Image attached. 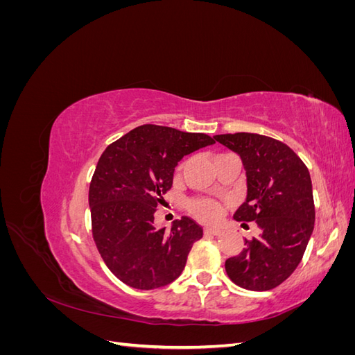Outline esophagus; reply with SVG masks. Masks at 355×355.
I'll use <instances>...</instances> for the list:
<instances>
[{
  "mask_svg": "<svg viewBox=\"0 0 355 355\" xmlns=\"http://www.w3.org/2000/svg\"><path fill=\"white\" fill-rule=\"evenodd\" d=\"M204 235H206V237H213V235H220V230H218V228H204Z\"/></svg>",
  "mask_w": 355,
  "mask_h": 355,
  "instance_id": "esophagus-1",
  "label": "esophagus"
}]
</instances>
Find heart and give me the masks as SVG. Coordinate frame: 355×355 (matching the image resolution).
Instances as JSON below:
<instances>
[{
    "instance_id": "b5f03b06",
    "label": "heart",
    "mask_w": 355,
    "mask_h": 355,
    "mask_svg": "<svg viewBox=\"0 0 355 355\" xmlns=\"http://www.w3.org/2000/svg\"><path fill=\"white\" fill-rule=\"evenodd\" d=\"M180 168L182 166L178 168V173ZM188 210L192 216L207 223L216 222L220 216V206L211 200H192L188 202Z\"/></svg>"
}]
</instances>
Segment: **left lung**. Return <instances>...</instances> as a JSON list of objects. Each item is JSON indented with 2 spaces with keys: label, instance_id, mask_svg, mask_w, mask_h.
<instances>
[{
  "label": "left lung",
  "instance_id": "8db88e82",
  "mask_svg": "<svg viewBox=\"0 0 355 355\" xmlns=\"http://www.w3.org/2000/svg\"><path fill=\"white\" fill-rule=\"evenodd\" d=\"M245 168L247 198L234 218L256 222L259 237L245 240L240 254L225 262L231 280L265 292L293 274L314 230L315 207L308 167L277 139L256 133L218 135Z\"/></svg>",
  "mask_w": 355,
  "mask_h": 355
}]
</instances>
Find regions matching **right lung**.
<instances>
[{
  "mask_svg": "<svg viewBox=\"0 0 355 355\" xmlns=\"http://www.w3.org/2000/svg\"><path fill=\"white\" fill-rule=\"evenodd\" d=\"M211 144L204 133L144 124L103 151L89 189L92 232L103 262L124 284L153 290L184 271L202 228L187 216L170 231L155 228L154 214L173 185L179 161Z\"/></svg>",
  "mask_w": 355,
  "mask_h": 355,
  "instance_id": "obj_1",
  "label": "right lung"
}]
</instances>
